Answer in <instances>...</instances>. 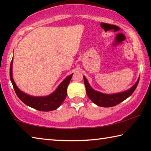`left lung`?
<instances>
[{"instance_id":"left-lung-1","label":"left lung","mask_w":151,"mask_h":151,"mask_svg":"<svg viewBox=\"0 0 151 151\" xmlns=\"http://www.w3.org/2000/svg\"><path fill=\"white\" fill-rule=\"evenodd\" d=\"M83 78L84 83H85V85L86 87V94H87L88 98L94 104H96V105L102 107L114 106L124 101L125 99H127L128 97H129L133 93V92L136 89L139 81V78L137 80V83L131 88H129L127 91L122 92V93L114 94H104L92 88L90 85H89L87 79H86L85 76H83Z\"/></svg>"}]
</instances>
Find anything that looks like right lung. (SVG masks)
I'll return each mask as SVG.
<instances>
[{
	"mask_svg": "<svg viewBox=\"0 0 151 151\" xmlns=\"http://www.w3.org/2000/svg\"><path fill=\"white\" fill-rule=\"evenodd\" d=\"M12 58L10 66V78L13 86L15 93L20 99V100L23 102L27 106L40 111H54L59 107L63 103L67 94V87L71 80L73 74L68 76L62 83H61L57 88L52 93L48 96H33L23 93L17 87L12 78Z\"/></svg>",
	"mask_w": 151,
	"mask_h": 151,
	"instance_id": "obj_1",
	"label": "right lung"
}]
</instances>
